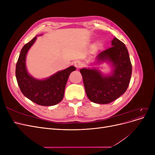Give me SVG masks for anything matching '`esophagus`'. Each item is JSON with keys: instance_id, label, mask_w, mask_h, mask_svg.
Returning <instances> with one entry per match:
<instances>
[{"instance_id": "obj_1", "label": "esophagus", "mask_w": 155, "mask_h": 155, "mask_svg": "<svg viewBox=\"0 0 155 155\" xmlns=\"http://www.w3.org/2000/svg\"><path fill=\"white\" fill-rule=\"evenodd\" d=\"M74 66L77 68H79L82 67V63H81V61H76L74 63Z\"/></svg>"}]
</instances>
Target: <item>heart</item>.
Masks as SVG:
<instances>
[{
	"label": "heart",
	"mask_w": 155,
	"mask_h": 155,
	"mask_svg": "<svg viewBox=\"0 0 155 155\" xmlns=\"http://www.w3.org/2000/svg\"><path fill=\"white\" fill-rule=\"evenodd\" d=\"M97 45L98 46H101V43H97Z\"/></svg>",
	"instance_id": "obj_1"
}]
</instances>
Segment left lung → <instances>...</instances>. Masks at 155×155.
<instances>
[{
    "label": "left lung",
    "mask_w": 155,
    "mask_h": 155,
    "mask_svg": "<svg viewBox=\"0 0 155 155\" xmlns=\"http://www.w3.org/2000/svg\"><path fill=\"white\" fill-rule=\"evenodd\" d=\"M112 46L97 55V61H108L113 70L110 75H103L99 70L82 68L83 84L88 98L99 104H107L125 92L132 74V64L124 43L114 37Z\"/></svg>",
    "instance_id": "8db88e82"
}]
</instances>
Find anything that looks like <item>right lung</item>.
Masks as SVG:
<instances>
[{
	"label": "right lung",
	"mask_w": 155,
	"mask_h": 155,
	"mask_svg": "<svg viewBox=\"0 0 155 155\" xmlns=\"http://www.w3.org/2000/svg\"><path fill=\"white\" fill-rule=\"evenodd\" d=\"M36 39L35 37L21 51L15 69L17 83L24 96L31 101L43 106L55 105L62 101L68 78L76 67H70L43 80L31 76L26 70V56Z\"/></svg>",
	"instance_id": "obj_1"
}]
</instances>
